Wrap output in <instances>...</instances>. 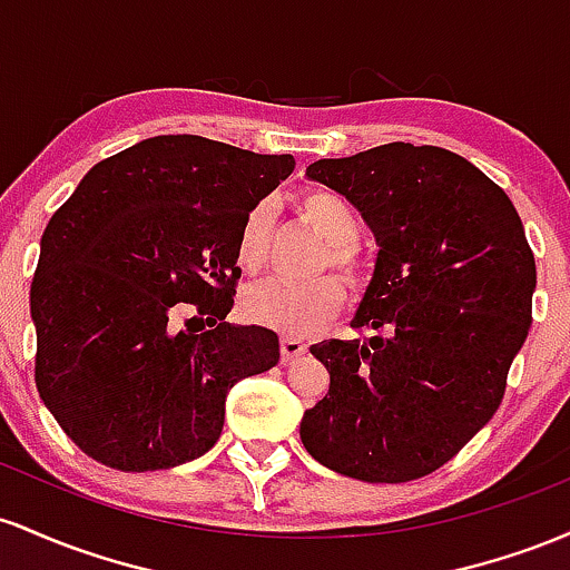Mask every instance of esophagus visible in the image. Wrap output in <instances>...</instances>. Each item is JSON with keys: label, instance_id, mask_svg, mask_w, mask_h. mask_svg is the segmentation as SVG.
<instances>
[{"label": "esophagus", "instance_id": "esophagus-1", "mask_svg": "<svg viewBox=\"0 0 570 570\" xmlns=\"http://www.w3.org/2000/svg\"><path fill=\"white\" fill-rule=\"evenodd\" d=\"M279 355H283V363L298 361V357L306 355V344L302 342V338L285 334L283 338H279Z\"/></svg>", "mask_w": 570, "mask_h": 570}]
</instances>
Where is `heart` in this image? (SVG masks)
Wrapping results in <instances>:
<instances>
[{
    "instance_id": "1",
    "label": "heart",
    "mask_w": 570,
    "mask_h": 570,
    "mask_svg": "<svg viewBox=\"0 0 570 570\" xmlns=\"http://www.w3.org/2000/svg\"><path fill=\"white\" fill-rule=\"evenodd\" d=\"M296 213L306 226L315 228L328 242L320 255V268L334 266L347 277L350 285H361L366 279V266L355 245L361 236V220L353 204L331 188H304L296 196ZM268 247H272V209L261 202L247 209L239 223L234 242L236 264L247 274H258L268 261ZM344 302L347 291L342 279L323 274L306 283L272 279L247 287L242 293V312L255 325L306 336L325 328L342 312Z\"/></svg>"
}]
</instances>
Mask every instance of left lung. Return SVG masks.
<instances>
[{
	"mask_svg": "<svg viewBox=\"0 0 570 570\" xmlns=\"http://www.w3.org/2000/svg\"><path fill=\"white\" fill-rule=\"evenodd\" d=\"M376 236L374 279L353 320L366 336L309 353L331 387L306 409L312 458L361 482H412L490 423L533 323L535 258L520 215L474 164L390 142L306 166Z\"/></svg>",
	"mask_w": 570,
	"mask_h": 570,
	"instance_id": "1",
	"label": "left lung"
}]
</instances>
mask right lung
Here are the masks:
<instances>
[{"mask_svg":"<svg viewBox=\"0 0 570 570\" xmlns=\"http://www.w3.org/2000/svg\"><path fill=\"white\" fill-rule=\"evenodd\" d=\"M196 134L105 158L56 209L31 279L35 382L61 431L118 471H161L220 439L226 395L279 361L234 306L242 217L293 171ZM207 316L209 330L189 325Z\"/></svg>","mask_w":570,"mask_h":570,"instance_id":"add662e5","label":"right lung"}]
</instances>
